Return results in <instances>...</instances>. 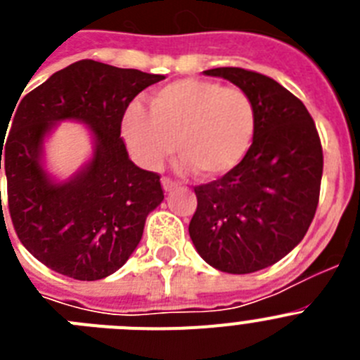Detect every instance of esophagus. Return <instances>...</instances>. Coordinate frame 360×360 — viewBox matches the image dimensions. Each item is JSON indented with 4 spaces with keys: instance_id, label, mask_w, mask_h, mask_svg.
Listing matches in <instances>:
<instances>
[{
    "instance_id": "obj_1",
    "label": "esophagus",
    "mask_w": 360,
    "mask_h": 360,
    "mask_svg": "<svg viewBox=\"0 0 360 360\" xmlns=\"http://www.w3.org/2000/svg\"><path fill=\"white\" fill-rule=\"evenodd\" d=\"M162 187H164L165 193H169V191L176 189L178 182H174V180H171V178H162Z\"/></svg>"
}]
</instances>
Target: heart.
Here are the masks:
<instances>
[{
  "label": "heart",
  "mask_w": 360,
  "mask_h": 360,
  "mask_svg": "<svg viewBox=\"0 0 360 360\" xmlns=\"http://www.w3.org/2000/svg\"><path fill=\"white\" fill-rule=\"evenodd\" d=\"M256 133V108L247 91L214 81L182 79L149 97V111L131 104L122 135L141 164L157 167L174 151L200 178L214 180L245 160Z\"/></svg>",
  "instance_id": "heart-1"
}]
</instances>
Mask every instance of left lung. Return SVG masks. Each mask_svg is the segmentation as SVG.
<instances>
[{"instance_id": "1", "label": "left lung", "mask_w": 360, "mask_h": 360, "mask_svg": "<svg viewBox=\"0 0 360 360\" xmlns=\"http://www.w3.org/2000/svg\"><path fill=\"white\" fill-rule=\"evenodd\" d=\"M203 73L249 94L256 133L236 169L195 187L189 236L211 266L250 274L278 263L307 234L319 203L323 148L304 104L274 79L243 68Z\"/></svg>"}]
</instances>
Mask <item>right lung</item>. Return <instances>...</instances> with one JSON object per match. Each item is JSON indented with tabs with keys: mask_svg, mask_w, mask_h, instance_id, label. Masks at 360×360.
<instances>
[{
	"mask_svg": "<svg viewBox=\"0 0 360 360\" xmlns=\"http://www.w3.org/2000/svg\"><path fill=\"white\" fill-rule=\"evenodd\" d=\"M162 79L82 59L53 73L12 111L0 149L8 212L25 249L49 269L95 281L119 270L136 249L164 191L157 173L129 160L120 124L133 98ZM63 120L91 128L94 157L70 181L56 183L42 167V144Z\"/></svg>",
	"mask_w": 360,
	"mask_h": 360,
	"instance_id": "add662e5",
	"label": "right lung"
}]
</instances>
